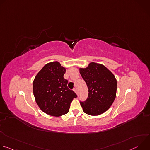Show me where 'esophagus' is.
<instances>
[{
  "instance_id": "obj_1",
  "label": "esophagus",
  "mask_w": 150,
  "mask_h": 150,
  "mask_svg": "<svg viewBox=\"0 0 150 150\" xmlns=\"http://www.w3.org/2000/svg\"><path fill=\"white\" fill-rule=\"evenodd\" d=\"M74 92L75 93H76V94H78V92H77V89L76 88H75L74 89Z\"/></svg>"
}]
</instances>
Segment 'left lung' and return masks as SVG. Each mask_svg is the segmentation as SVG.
Returning a JSON list of instances; mask_svg holds the SVG:
<instances>
[{"label": "left lung", "instance_id": "8db88e82", "mask_svg": "<svg viewBox=\"0 0 150 150\" xmlns=\"http://www.w3.org/2000/svg\"><path fill=\"white\" fill-rule=\"evenodd\" d=\"M79 72L86 82L88 96L80 101L83 111L87 115L97 116L108 110L116 95L117 81L114 75L101 64L91 62Z\"/></svg>", "mask_w": 150, "mask_h": 150}]
</instances>
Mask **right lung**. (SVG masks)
Segmentation results:
<instances>
[{
  "instance_id": "right-lung-1",
  "label": "right lung",
  "mask_w": 150,
  "mask_h": 150,
  "mask_svg": "<svg viewBox=\"0 0 150 150\" xmlns=\"http://www.w3.org/2000/svg\"><path fill=\"white\" fill-rule=\"evenodd\" d=\"M66 69L58 62H50L42 68L33 82V93L40 109L46 114L60 116L68 113L70 104L77 95L68 87L63 78Z\"/></svg>"
}]
</instances>
